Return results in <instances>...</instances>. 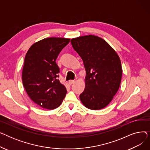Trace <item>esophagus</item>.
<instances>
[{"instance_id": "esophagus-1", "label": "esophagus", "mask_w": 150, "mask_h": 150, "mask_svg": "<svg viewBox=\"0 0 150 150\" xmlns=\"http://www.w3.org/2000/svg\"><path fill=\"white\" fill-rule=\"evenodd\" d=\"M75 83L74 80H69V85H72V84H74Z\"/></svg>"}]
</instances>
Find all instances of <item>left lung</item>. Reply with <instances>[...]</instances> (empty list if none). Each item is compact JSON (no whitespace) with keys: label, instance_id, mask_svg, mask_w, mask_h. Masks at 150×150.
<instances>
[{"label":"left lung","instance_id":"obj_1","mask_svg":"<svg viewBox=\"0 0 150 150\" xmlns=\"http://www.w3.org/2000/svg\"><path fill=\"white\" fill-rule=\"evenodd\" d=\"M70 42L86 72L85 89L80 95L82 103L92 110L105 108L120 87L122 69L119 57L106 41L96 36H80Z\"/></svg>","mask_w":150,"mask_h":150}]
</instances>
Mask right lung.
Masks as SVG:
<instances>
[{"label": "right lung", "mask_w": 150, "mask_h": 150, "mask_svg": "<svg viewBox=\"0 0 150 150\" xmlns=\"http://www.w3.org/2000/svg\"><path fill=\"white\" fill-rule=\"evenodd\" d=\"M70 39L48 38L30 47L25 57L22 78L29 97L39 106L53 109L58 107L67 90L58 79V54Z\"/></svg>", "instance_id": "right-lung-1"}]
</instances>
